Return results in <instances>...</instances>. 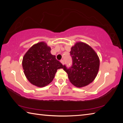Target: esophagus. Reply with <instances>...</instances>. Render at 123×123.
Returning <instances> with one entry per match:
<instances>
[{"instance_id":"1","label":"esophagus","mask_w":123,"mask_h":123,"mask_svg":"<svg viewBox=\"0 0 123 123\" xmlns=\"http://www.w3.org/2000/svg\"><path fill=\"white\" fill-rule=\"evenodd\" d=\"M60 62H61V63L62 64H64V60H61V61H60Z\"/></svg>"}]
</instances>
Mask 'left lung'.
<instances>
[{
  "label": "left lung",
  "instance_id": "1",
  "mask_svg": "<svg viewBox=\"0 0 123 123\" xmlns=\"http://www.w3.org/2000/svg\"><path fill=\"white\" fill-rule=\"evenodd\" d=\"M73 64L70 68L63 66L70 82L76 87H83L92 82L98 74L100 60L94 49L86 43L78 42L70 51Z\"/></svg>",
  "mask_w": 123,
  "mask_h": 123
}]
</instances>
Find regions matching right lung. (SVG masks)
Here are the masks:
<instances>
[{
    "label": "right lung",
    "mask_w": 123,
    "mask_h": 123,
    "mask_svg": "<svg viewBox=\"0 0 123 123\" xmlns=\"http://www.w3.org/2000/svg\"><path fill=\"white\" fill-rule=\"evenodd\" d=\"M50 51L51 48L46 43L40 42L33 45L24 55L22 61L24 73L34 86H47L53 81L57 70L63 68Z\"/></svg>",
    "instance_id": "add662e5"
}]
</instances>
